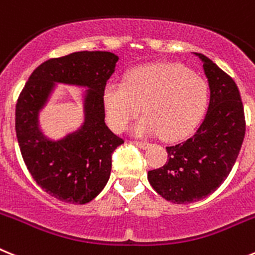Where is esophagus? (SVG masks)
I'll return each instance as SVG.
<instances>
[{
    "instance_id": "1",
    "label": "esophagus",
    "mask_w": 255,
    "mask_h": 255,
    "mask_svg": "<svg viewBox=\"0 0 255 255\" xmlns=\"http://www.w3.org/2000/svg\"><path fill=\"white\" fill-rule=\"evenodd\" d=\"M132 143H134L135 145H138L139 148H142V149H145L149 147V143H147V142H138V140H134Z\"/></svg>"
}]
</instances>
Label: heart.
<instances>
[{
	"label": "heart",
	"mask_w": 255,
	"mask_h": 255,
	"mask_svg": "<svg viewBox=\"0 0 255 255\" xmlns=\"http://www.w3.org/2000/svg\"><path fill=\"white\" fill-rule=\"evenodd\" d=\"M107 119L123 131L140 111L132 131L179 139L190 134L205 113L209 88L204 78L179 64H148L129 72L125 82L111 81L103 91Z\"/></svg>",
	"instance_id": "obj_1"
}]
</instances>
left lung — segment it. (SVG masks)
Masks as SVG:
<instances>
[{
  "label": "left lung",
  "mask_w": 255,
  "mask_h": 255,
  "mask_svg": "<svg viewBox=\"0 0 255 255\" xmlns=\"http://www.w3.org/2000/svg\"><path fill=\"white\" fill-rule=\"evenodd\" d=\"M201 59L210 89L208 112L192 136L166 147L167 161L148 171L153 190L174 204L199 201L231 173L245 136V116L237 85L208 56Z\"/></svg>",
  "instance_id": "left-lung-1"
}]
</instances>
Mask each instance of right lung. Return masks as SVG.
<instances>
[{
	"instance_id": "right-lung-1",
	"label": "right lung",
	"mask_w": 255,
	"mask_h": 255,
	"mask_svg": "<svg viewBox=\"0 0 255 255\" xmlns=\"http://www.w3.org/2000/svg\"><path fill=\"white\" fill-rule=\"evenodd\" d=\"M119 56L110 51H78L43 62L32 72L18 98L15 130L30 175L45 192L69 204H86L111 175L113 151L124 143L106 125L103 91ZM55 83L88 87L84 125L59 141L39 129L38 115Z\"/></svg>"
}]
</instances>
